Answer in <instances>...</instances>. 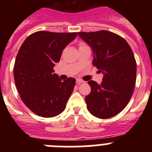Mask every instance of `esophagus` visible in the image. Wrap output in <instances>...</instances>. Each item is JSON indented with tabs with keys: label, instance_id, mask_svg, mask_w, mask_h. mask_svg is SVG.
I'll list each match as a JSON object with an SVG mask.
<instances>
[{
	"label": "esophagus",
	"instance_id": "1",
	"mask_svg": "<svg viewBox=\"0 0 152 152\" xmlns=\"http://www.w3.org/2000/svg\"><path fill=\"white\" fill-rule=\"evenodd\" d=\"M76 83H77V84H82V83H84V80H82L81 79L77 78V80H76Z\"/></svg>",
	"mask_w": 152,
	"mask_h": 152
}]
</instances>
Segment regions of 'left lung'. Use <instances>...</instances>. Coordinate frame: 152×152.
Returning a JSON list of instances; mask_svg holds the SVG:
<instances>
[{
    "label": "left lung",
    "instance_id": "left-lung-1",
    "mask_svg": "<svg viewBox=\"0 0 152 152\" xmlns=\"http://www.w3.org/2000/svg\"><path fill=\"white\" fill-rule=\"evenodd\" d=\"M91 48L93 65L103 75L101 84L90 80L87 108L95 117L108 119L117 115L128 104L136 80V61L128 42L109 31L77 33Z\"/></svg>",
    "mask_w": 152,
    "mask_h": 152
}]
</instances>
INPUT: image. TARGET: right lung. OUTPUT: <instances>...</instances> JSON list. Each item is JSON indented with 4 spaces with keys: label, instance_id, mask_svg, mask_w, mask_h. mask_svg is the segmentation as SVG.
<instances>
[{
    "label": "right lung",
    "instance_id": "obj_1",
    "mask_svg": "<svg viewBox=\"0 0 152 152\" xmlns=\"http://www.w3.org/2000/svg\"><path fill=\"white\" fill-rule=\"evenodd\" d=\"M77 33L39 31L25 39L16 58L13 75L25 105L42 117L59 115L73 92L75 79L61 80L53 68Z\"/></svg>",
    "mask_w": 152,
    "mask_h": 152
}]
</instances>
